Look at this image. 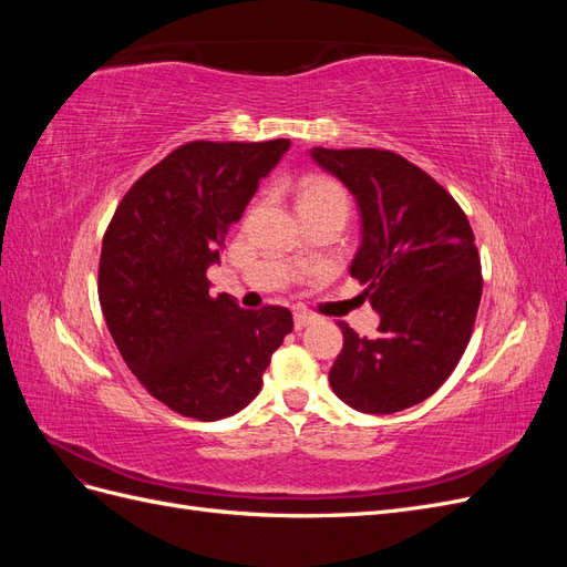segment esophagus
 I'll use <instances>...</instances> for the list:
<instances>
[{
  "label": "esophagus",
  "mask_w": 567,
  "mask_h": 567,
  "mask_svg": "<svg viewBox=\"0 0 567 567\" xmlns=\"http://www.w3.org/2000/svg\"><path fill=\"white\" fill-rule=\"evenodd\" d=\"M312 321H315V317H312V315H307V312H296V315H293V323H296V331L305 329V326H310Z\"/></svg>",
  "instance_id": "34e87169"
}]
</instances>
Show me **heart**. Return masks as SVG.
Here are the masks:
<instances>
[{"label":"heart","instance_id":"1","mask_svg":"<svg viewBox=\"0 0 567 567\" xmlns=\"http://www.w3.org/2000/svg\"><path fill=\"white\" fill-rule=\"evenodd\" d=\"M298 208L300 213L329 208V210H340L348 215L350 200H348L346 188H342L338 182L326 179V177H310L300 184Z\"/></svg>","mask_w":567,"mask_h":567}]
</instances>
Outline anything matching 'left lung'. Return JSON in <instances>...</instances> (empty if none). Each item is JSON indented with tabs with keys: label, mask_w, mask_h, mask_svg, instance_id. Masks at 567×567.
I'll return each instance as SVG.
<instances>
[{
	"label": "left lung",
	"mask_w": 567,
	"mask_h": 567,
	"mask_svg": "<svg viewBox=\"0 0 567 567\" xmlns=\"http://www.w3.org/2000/svg\"><path fill=\"white\" fill-rule=\"evenodd\" d=\"M310 156L357 200L362 244L350 274L381 315L375 338L338 321L329 381L352 409L394 414L431 398L468 346L483 296L475 236L452 194L400 153L317 146Z\"/></svg>",
	"instance_id": "left-lung-1"
}]
</instances>
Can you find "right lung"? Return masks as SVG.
<instances>
[{
    "mask_svg": "<svg viewBox=\"0 0 567 567\" xmlns=\"http://www.w3.org/2000/svg\"><path fill=\"white\" fill-rule=\"evenodd\" d=\"M288 140L188 142L132 184L104 234L99 302L130 371L196 421L236 414L293 331L286 307L241 310L205 277Z\"/></svg>",
    "mask_w": 567,
    "mask_h": 567,
    "instance_id": "1",
    "label": "right lung"
}]
</instances>
